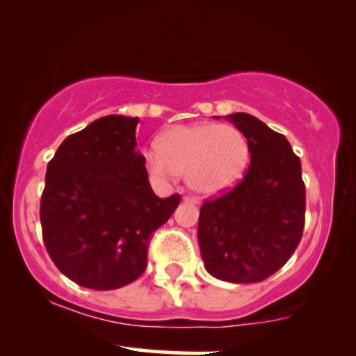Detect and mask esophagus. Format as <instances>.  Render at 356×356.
<instances>
[{
  "mask_svg": "<svg viewBox=\"0 0 356 356\" xmlns=\"http://www.w3.org/2000/svg\"><path fill=\"white\" fill-rule=\"evenodd\" d=\"M183 201H184V202H189V204H194V206H199V201H197V199H194V197L184 196Z\"/></svg>",
  "mask_w": 356,
  "mask_h": 356,
  "instance_id": "esophagus-1",
  "label": "esophagus"
}]
</instances>
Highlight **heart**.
Masks as SVG:
<instances>
[{
  "mask_svg": "<svg viewBox=\"0 0 356 356\" xmlns=\"http://www.w3.org/2000/svg\"><path fill=\"white\" fill-rule=\"evenodd\" d=\"M250 144L230 124H175L157 138V149L144 154L154 178L170 181L186 175L188 186L202 196H217L236 186L250 165Z\"/></svg>",
  "mask_w": 356,
  "mask_h": 356,
  "instance_id": "b5f03b06",
  "label": "heart"
}]
</instances>
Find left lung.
<instances>
[{"label":"left lung","mask_w":356,"mask_h":356,"mask_svg":"<svg viewBox=\"0 0 356 356\" xmlns=\"http://www.w3.org/2000/svg\"><path fill=\"white\" fill-rule=\"evenodd\" d=\"M227 120L250 144L251 165L230 193L202 204L197 241L212 277L252 284L279 270L298 246L305 183L300 159L285 136L241 111Z\"/></svg>","instance_id":"left-lung-1"}]
</instances>
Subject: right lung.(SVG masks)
<instances>
[{"mask_svg":"<svg viewBox=\"0 0 356 356\" xmlns=\"http://www.w3.org/2000/svg\"><path fill=\"white\" fill-rule=\"evenodd\" d=\"M138 123V116H102L67 136L47 167L43 241L61 274L86 289L139 279L150 236L179 204L178 194L160 199L150 188L136 149Z\"/></svg>","mask_w":356,"mask_h":356,"instance_id":"right-lung-1","label":"right lung"}]
</instances>
